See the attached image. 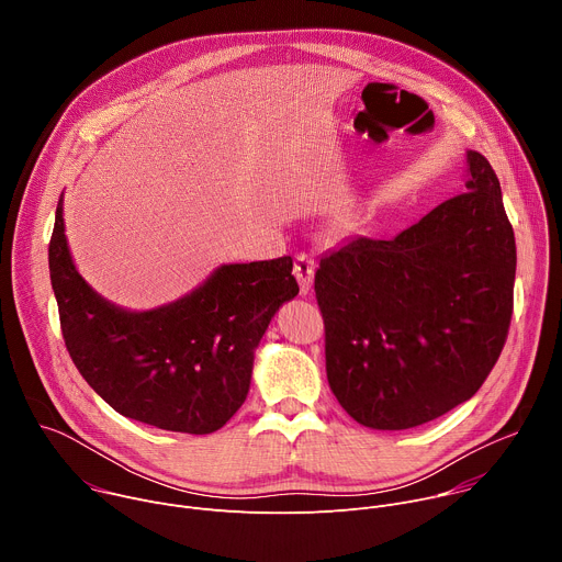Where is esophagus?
Listing matches in <instances>:
<instances>
[{
    "label": "esophagus",
    "instance_id": "34e87169",
    "mask_svg": "<svg viewBox=\"0 0 562 562\" xmlns=\"http://www.w3.org/2000/svg\"><path fill=\"white\" fill-rule=\"evenodd\" d=\"M293 273L300 282V291L306 295L311 284H313V273H315V260L306 254H297L295 262H293Z\"/></svg>",
    "mask_w": 562,
    "mask_h": 562
}]
</instances>
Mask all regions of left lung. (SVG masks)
I'll use <instances>...</instances> for the list:
<instances>
[{"label":"left lung","instance_id":"left-lung-1","mask_svg":"<svg viewBox=\"0 0 562 562\" xmlns=\"http://www.w3.org/2000/svg\"><path fill=\"white\" fill-rule=\"evenodd\" d=\"M467 191L393 239L353 237L319 260L327 378L371 429H412L469 400L505 347L516 239L485 155L467 153Z\"/></svg>","mask_w":562,"mask_h":562}]
</instances>
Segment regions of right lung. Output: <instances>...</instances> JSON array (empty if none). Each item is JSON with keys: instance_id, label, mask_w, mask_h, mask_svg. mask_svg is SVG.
<instances>
[{"instance_id": "right-lung-1", "label": "right lung", "mask_w": 562, "mask_h": 562, "mask_svg": "<svg viewBox=\"0 0 562 562\" xmlns=\"http://www.w3.org/2000/svg\"><path fill=\"white\" fill-rule=\"evenodd\" d=\"M64 345L82 378L122 416L157 429L213 434L243 407L254 351L300 286L291 256L224 265L187 297L124 311L75 271L61 198L48 245Z\"/></svg>"}]
</instances>
